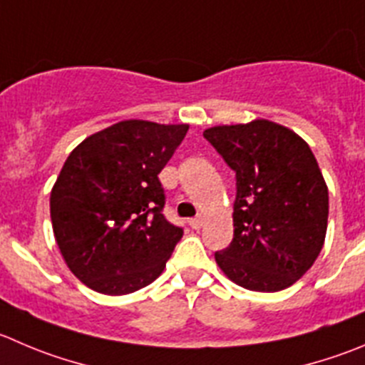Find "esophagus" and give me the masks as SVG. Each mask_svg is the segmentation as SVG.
Returning a JSON list of instances; mask_svg holds the SVG:
<instances>
[{"mask_svg":"<svg viewBox=\"0 0 365 365\" xmlns=\"http://www.w3.org/2000/svg\"><path fill=\"white\" fill-rule=\"evenodd\" d=\"M188 224H190V227H192V229H200V225H202V218H200V217L190 218Z\"/></svg>","mask_w":365,"mask_h":365,"instance_id":"obj_1","label":"esophagus"}]
</instances>
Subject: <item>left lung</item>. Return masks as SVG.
<instances>
[{
  "label": "left lung",
  "instance_id": "1",
  "mask_svg": "<svg viewBox=\"0 0 365 365\" xmlns=\"http://www.w3.org/2000/svg\"><path fill=\"white\" fill-rule=\"evenodd\" d=\"M204 138L237 173L232 242L215 252L237 284L277 292L296 283L324 244L328 188L307 141L269 120L220 125Z\"/></svg>",
  "mask_w": 365,
  "mask_h": 365
}]
</instances>
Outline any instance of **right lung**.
Listing matches in <instances>:
<instances>
[{
    "label": "right lung",
    "instance_id": "1",
    "mask_svg": "<svg viewBox=\"0 0 365 365\" xmlns=\"http://www.w3.org/2000/svg\"><path fill=\"white\" fill-rule=\"evenodd\" d=\"M188 125L125 120L86 138L66 159L50 197L55 240L89 289L123 296L165 269L182 227L163 215L159 172Z\"/></svg>",
    "mask_w": 365,
    "mask_h": 365
}]
</instances>
